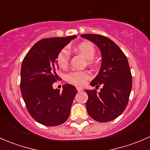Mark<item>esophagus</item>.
<instances>
[{
	"mask_svg": "<svg viewBox=\"0 0 150 150\" xmlns=\"http://www.w3.org/2000/svg\"><path fill=\"white\" fill-rule=\"evenodd\" d=\"M76 89H77V91H82V90H83L82 88L80 87V86H77V87H76Z\"/></svg>",
	"mask_w": 150,
	"mask_h": 150,
	"instance_id": "34e87169",
	"label": "esophagus"
}]
</instances>
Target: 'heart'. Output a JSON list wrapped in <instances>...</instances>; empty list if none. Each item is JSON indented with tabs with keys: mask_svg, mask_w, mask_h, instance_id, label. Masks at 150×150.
<instances>
[{
	"mask_svg": "<svg viewBox=\"0 0 150 150\" xmlns=\"http://www.w3.org/2000/svg\"><path fill=\"white\" fill-rule=\"evenodd\" d=\"M78 52L84 56L86 59L91 62L92 59L96 54L94 46L91 42L86 41L80 43L75 48ZM69 52L67 48H64L59 53L57 57V62L61 68H65L69 63ZM90 78V74L87 72H73L68 74L67 80L69 83L76 85H83L88 79Z\"/></svg>",
	"mask_w": 150,
	"mask_h": 150,
	"instance_id": "obj_1",
	"label": "heart"
}]
</instances>
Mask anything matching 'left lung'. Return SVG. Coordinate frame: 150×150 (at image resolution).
Returning a JSON list of instances; mask_svg holds the SVG:
<instances>
[{
  "label": "left lung",
  "mask_w": 150,
  "mask_h": 150,
  "mask_svg": "<svg viewBox=\"0 0 150 150\" xmlns=\"http://www.w3.org/2000/svg\"><path fill=\"white\" fill-rule=\"evenodd\" d=\"M81 37L97 46L102 54V64L91 86L103 87L100 92L86 90L88 96L86 110L93 120L109 122L125 110L132 88V76L128 59L111 39L101 35L84 34Z\"/></svg>",
  "instance_id": "1"
}]
</instances>
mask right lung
<instances>
[{
    "mask_svg": "<svg viewBox=\"0 0 150 150\" xmlns=\"http://www.w3.org/2000/svg\"><path fill=\"white\" fill-rule=\"evenodd\" d=\"M76 35L51 38L39 40L28 51L21 67V93L29 113L34 120L46 126L64 123L69 117L77 90L66 83L62 91L54 89L59 79L57 57Z\"/></svg>",
    "mask_w": 150,
    "mask_h": 150,
    "instance_id": "add662e5",
    "label": "right lung"
}]
</instances>
